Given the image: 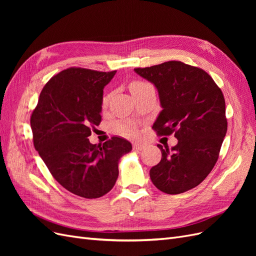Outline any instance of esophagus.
Listing matches in <instances>:
<instances>
[{"mask_svg":"<svg viewBox=\"0 0 256 256\" xmlns=\"http://www.w3.org/2000/svg\"><path fill=\"white\" fill-rule=\"evenodd\" d=\"M132 147H134V150L138 152V150H142L145 148V144H142V143H134Z\"/></svg>","mask_w":256,"mask_h":256,"instance_id":"1","label":"esophagus"}]
</instances>
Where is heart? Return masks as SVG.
Here are the masks:
<instances>
[{"label":"heart","instance_id":"heart-1","mask_svg":"<svg viewBox=\"0 0 256 256\" xmlns=\"http://www.w3.org/2000/svg\"><path fill=\"white\" fill-rule=\"evenodd\" d=\"M150 84H147L145 82H142V81H134L130 84V92H136V90H141L143 88H146ZM109 98L110 96H104V99H102V106H106L108 104V102H109ZM116 129H118V132L120 134H122V136H136V127L132 125V124L130 122H120L118 124V126H116Z\"/></svg>","mask_w":256,"mask_h":256}]
</instances>
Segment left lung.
Wrapping results in <instances>:
<instances>
[{"label": "left lung", "mask_w": 256, "mask_h": 256, "mask_svg": "<svg viewBox=\"0 0 256 256\" xmlns=\"http://www.w3.org/2000/svg\"><path fill=\"white\" fill-rule=\"evenodd\" d=\"M134 72L159 92L162 111L152 129L158 136L174 134L178 140L171 150L158 144L162 157L150 171L152 184L168 194L196 187L212 172L226 134L222 90L203 69L180 60Z\"/></svg>", "instance_id": "1"}]
</instances>
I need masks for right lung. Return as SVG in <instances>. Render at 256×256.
<instances>
[{
  "instance_id": "1",
  "label": "right lung",
  "mask_w": 256,
  "mask_h": 256,
  "mask_svg": "<svg viewBox=\"0 0 256 256\" xmlns=\"http://www.w3.org/2000/svg\"><path fill=\"white\" fill-rule=\"evenodd\" d=\"M115 74L65 69L44 85L30 116L34 146L51 175L81 198L106 194L118 177V160L132 150L118 136L98 145L88 138L102 122L104 88Z\"/></svg>"
}]
</instances>
